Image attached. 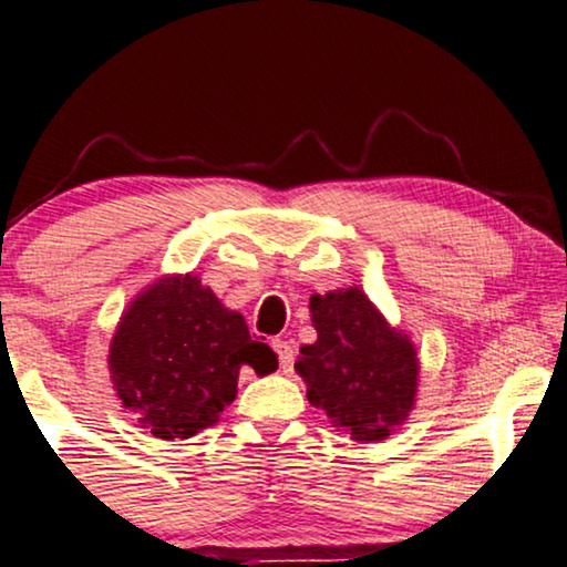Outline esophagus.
Instances as JSON below:
<instances>
[{
    "mask_svg": "<svg viewBox=\"0 0 567 567\" xmlns=\"http://www.w3.org/2000/svg\"><path fill=\"white\" fill-rule=\"evenodd\" d=\"M271 347H275L279 365H282L285 371H290L292 360H296V347H292L290 339H271Z\"/></svg>",
    "mask_w": 567,
    "mask_h": 567,
    "instance_id": "34e87169",
    "label": "esophagus"
}]
</instances>
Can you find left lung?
Listing matches in <instances>:
<instances>
[{
    "mask_svg": "<svg viewBox=\"0 0 567 567\" xmlns=\"http://www.w3.org/2000/svg\"><path fill=\"white\" fill-rule=\"evenodd\" d=\"M308 308L319 339L296 362L308 402L352 441H383L414 406L417 350L360 288L313 296Z\"/></svg>",
    "mask_w": 567,
    "mask_h": 567,
    "instance_id": "left-lung-1",
    "label": "left lung"
}]
</instances>
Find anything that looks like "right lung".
Wrapping results in <instances>:
<instances>
[{
	"mask_svg": "<svg viewBox=\"0 0 567 567\" xmlns=\"http://www.w3.org/2000/svg\"><path fill=\"white\" fill-rule=\"evenodd\" d=\"M277 371V354L254 342L194 275L157 279L121 316L109 368L116 396L155 437H192L220 420L238 394L240 368Z\"/></svg>",
	"mask_w": 567,
	"mask_h": 567,
	"instance_id": "1",
	"label": "right lung"
}]
</instances>
